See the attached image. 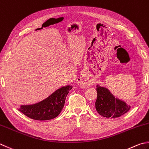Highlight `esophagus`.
<instances>
[{
    "label": "esophagus",
    "instance_id": "1",
    "mask_svg": "<svg viewBox=\"0 0 149 149\" xmlns=\"http://www.w3.org/2000/svg\"><path fill=\"white\" fill-rule=\"evenodd\" d=\"M81 86L83 88H88V87L91 86L93 85V83L91 81H88V80H84V81H81Z\"/></svg>",
    "mask_w": 149,
    "mask_h": 149
}]
</instances>
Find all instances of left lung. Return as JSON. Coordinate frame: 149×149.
<instances>
[{
	"instance_id": "8db88e82",
	"label": "left lung",
	"mask_w": 149,
	"mask_h": 149,
	"mask_svg": "<svg viewBox=\"0 0 149 149\" xmlns=\"http://www.w3.org/2000/svg\"><path fill=\"white\" fill-rule=\"evenodd\" d=\"M97 97L95 106L99 114L104 118H116L120 117L130 109L125 101L115 97L105 87L96 86Z\"/></svg>"
}]
</instances>
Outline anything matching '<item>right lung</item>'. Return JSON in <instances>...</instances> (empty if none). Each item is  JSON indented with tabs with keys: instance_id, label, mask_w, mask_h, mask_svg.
Returning a JSON list of instances; mask_svg holds the SVG:
<instances>
[{
	"instance_id": "right-lung-1",
	"label": "right lung",
	"mask_w": 149,
	"mask_h": 149,
	"mask_svg": "<svg viewBox=\"0 0 149 149\" xmlns=\"http://www.w3.org/2000/svg\"><path fill=\"white\" fill-rule=\"evenodd\" d=\"M72 86H62L45 100L32 104L20 105L18 109L27 117L35 120L45 121L57 117L65 105L66 95Z\"/></svg>"
}]
</instances>
